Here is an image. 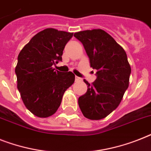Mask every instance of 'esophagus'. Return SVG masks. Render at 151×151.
<instances>
[{
	"instance_id": "34e87169",
	"label": "esophagus",
	"mask_w": 151,
	"mask_h": 151,
	"mask_svg": "<svg viewBox=\"0 0 151 151\" xmlns=\"http://www.w3.org/2000/svg\"><path fill=\"white\" fill-rule=\"evenodd\" d=\"M82 81L81 78H79V77H77V76H76V77H75V81L78 82V81Z\"/></svg>"
}]
</instances>
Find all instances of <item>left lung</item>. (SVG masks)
Returning a JSON list of instances; mask_svg holds the SVG:
<instances>
[{
  "instance_id": "left-lung-1",
  "label": "left lung",
  "mask_w": 151,
  "mask_h": 151,
  "mask_svg": "<svg viewBox=\"0 0 151 151\" xmlns=\"http://www.w3.org/2000/svg\"><path fill=\"white\" fill-rule=\"evenodd\" d=\"M97 70V78L79 97L78 105L84 117L92 120L105 118L118 107L129 87L131 67L127 53L109 34L101 29L74 33Z\"/></svg>"
}]
</instances>
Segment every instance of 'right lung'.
<instances>
[{
	"instance_id": "1",
	"label": "right lung",
	"mask_w": 151,
	"mask_h": 151,
	"mask_svg": "<svg viewBox=\"0 0 151 151\" xmlns=\"http://www.w3.org/2000/svg\"><path fill=\"white\" fill-rule=\"evenodd\" d=\"M73 34L51 28L44 29L34 35L18 54L17 87L25 107L38 117L53 115L65 91L74 82L72 72L62 73L52 68L62 60L63 49Z\"/></svg>"
}]
</instances>
